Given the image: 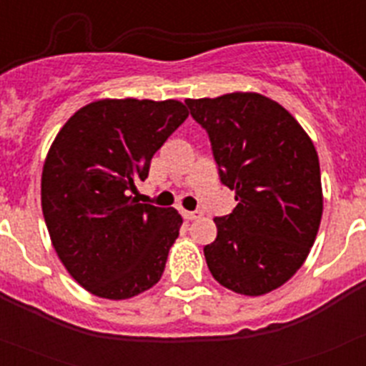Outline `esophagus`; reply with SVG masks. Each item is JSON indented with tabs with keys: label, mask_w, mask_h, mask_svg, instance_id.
Wrapping results in <instances>:
<instances>
[{
	"label": "esophagus",
	"mask_w": 366,
	"mask_h": 366,
	"mask_svg": "<svg viewBox=\"0 0 366 366\" xmlns=\"http://www.w3.org/2000/svg\"><path fill=\"white\" fill-rule=\"evenodd\" d=\"M181 214H183V218H185V219H189V222L202 218V212H199V211H183Z\"/></svg>",
	"instance_id": "34e87169"
}]
</instances>
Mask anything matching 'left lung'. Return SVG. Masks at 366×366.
I'll use <instances>...</instances> for the list:
<instances>
[{
  "label": "left lung",
  "instance_id": "1",
  "mask_svg": "<svg viewBox=\"0 0 366 366\" xmlns=\"http://www.w3.org/2000/svg\"><path fill=\"white\" fill-rule=\"evenodd\" d=\"M185 104L209 134L219 179L238 202L214 218L216 240L203 247L207 266L234 293L266 295L300 269L321 225L315 147L292 113L260 93Z\"/></svg>",
  "mask_w": 366,
  "mask_h": 366
}]
</instances>
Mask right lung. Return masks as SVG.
<instances>
[{"mask_svg":"<svg viewBox=\"0 0 366 366\" xmlns=\"http://www.w3.org/2000/svg\"><path fill=\"white\" fill-rule=\"evenodd\" d=\"M189 117L179 100L102 99L58 132L41 172V211L58 258L84 290L122 300L159 282L183 219L137 203L154 154Z\"/></svg>","mask_w":366,"mask_h":366,"instance_id":"right-lung-1","label":"right lung"}]
</instances>
